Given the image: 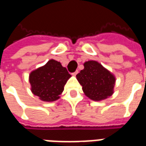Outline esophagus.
Wrapping results in <instances>:
<instances>
[{
  "mask_svg": "<svg viewBox=\"0 0 146 146\" xmlns=\"http://www.w3.org/2000/svg\"><path fill=\"white\" fill-rule=\"evenodd\" d=\"M78 71H76V72H73V73H72V75H73V76H76V74H78Z\"/></svg>",
  "mask_w": 146,
  "mask_h": 146,
  "instance_id": "1",
  "label": "esophagus"
}]
</instances>
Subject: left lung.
Returning a JSON list of instances; mask_svg holds the SVG:
<instances>
[{
  "label": "left lung",
  "mask_w": 146,
  "mask_h": 146,
  "mask_svg": "<svg viewBox=\"0 0 146 146\" xmlns=\"http://www.w3.org/2000/svg\"><path fill=\"white\" fill-rule=\"evenodd\" d=\"M84 68L76 75L79 84L87 97L93 101H102L114 93L115 75L94 60L85 62Z\"/></svg>",
  "instance_id": "obj_1"
}]
</instances>
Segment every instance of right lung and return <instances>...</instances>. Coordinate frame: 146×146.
<instances>
[{
    "instance_id": "obj_1",
    "label": "right lung",
    "mask_w": 146,
    "mask_h": 146,
    "mask_svg": "<svg viewBox=\"0 0 146 146\" xmlns=\"http://www.w3.org/2000/svg\"><path fill=\"white\" fill-rule=\"evenodd\" d=\"M71 77L59 62L50 59L44 66L30 73L31 90L44 102H54L60 98L64 86Z\"/></svg>"
}]
</instances>
